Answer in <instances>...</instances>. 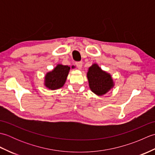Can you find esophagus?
Instances as JSON below:
<instances>
[{
	"label": "esophagus",
	"mask_w": 155,
	"mask_h": 155,
	"mask_svg": "<svg viewBox=\"0 0 155 155\" xmlns=\"http://www.w3.org/2000/svg\"><path fill=\"white\" fill-rule=\"evenodd\" d=\"M75 64H76V66H77V67L78 69H81V68H82V66H83V62H82L81 61L76 62H75Z\"/></svg>",
	"instance_id": "obj_1"
}]
</instances>
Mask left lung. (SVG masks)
<instances>
[{"instance_id":"left-lung-1","label":"left lung","mask_w":155,"mask_h":155,"mask_svg":"<svg viewBox=\"0 0 155 155\" xmlns=\"http://www.w3.org/2000/svg\"><path fill=\"white\" fill-rule=\"evenodd\" d=\"M87 78L91 91L98 96L107 93L113 87L111 76L102 71L96 64L88 68Z\"/></svg>"}]
</instances>
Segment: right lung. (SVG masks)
I'll use <instances>...</instances> for the list:
<instances>
[{"instance_id": "obj_1", "label": "right lung", "mask_w": 155, "mask_h": 155, "mask_svg": "<svg viewBox=\"0 0 155 155\" xmlns=\"http://www.w3.org/2000/svg\"><path fill=\"white\" fill-rule=\"evenodd\" d=\"M70 67L58 64L54 70L49 72L45 77V86L49 89L54 90L63 86L68 74Z\"/></svg>"}]
</instances>
